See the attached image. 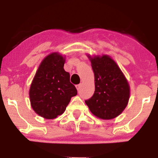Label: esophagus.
<instances>
[{
  "label": "esophagus",
  "mask_w": 158,
  "mask_h": 158,
  "mask_svg": "<svg viewBox=\"0 0 158 158\" xmlns=\"http://www.w3.org/2000/svg\"><path fill=\"white\" fill-rule=\"evenodd\" d=\"M80 87H81V84H79V85H76V89H77L78 91H79V89H80Z\"/></svg>",
  "instance_id": "obj_1"
}]
</instances>
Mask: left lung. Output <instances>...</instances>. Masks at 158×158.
<instances>
[{
  "mask_svg": "<svg viewBox=\"0 0 158 158\" xmlns=\"http://www.w3.org/2000/svg\"><path fill=\"white\" fill-rule=\"evenodd\" d=\"M95 76V92L85 104L94 115L102 119L117 117L128 102V82L115 62L108 56L91 59Z\"/></svg>",
  "mask_w": 158,
  "mask_h": 158,
  "instance_id": "1",
  "label": "left lung"
}]
</instances>
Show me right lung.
I'll return each mask as SVG.
<instances>
[{
  "label": "right lung",
  "mask_w": 158,
  "mask_h": 158,
  "mask_svg": "<svg viewBox=\"0 0 158 158\" xmlns=\"http://www.w3.org/2000/svg\"><path fill=\"white\" fill-rule=\"evenodd\" d=\"M61 55L49 54L40 65L30 89V99L35 112L47 119L63 114L77 89L70 82L69 73L63 69Z\"/></svg>",
  "instance_id": "add662e5"
}]
</instances>
